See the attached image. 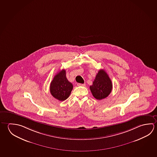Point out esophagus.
Listing matches in <instances>:
<instances>
[{"label": "esophagus", "instance_id": "34e87169", "mask_svg": "<svg viewBox=\"0 0 157 157\" xmlns=\"http://www.w3.org/2000/svg\"><path fill=\"white\" fill-rule=\"evenodd\" d=\"M78 86H85V84H81V83H78L77 84Z\"/></svg>", "mask_w": 157, "mask_h": 157}]
</instances>
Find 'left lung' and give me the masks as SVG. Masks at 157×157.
<instances>
[{
  "label": "left lung",
  "mask_w": 157,
  "mask_h": 157,
  "mask_svg": "<svg viewBox=\"0 0 157 157\" xmlns=\"http://www.w3.org/2000/svg\"><path fill=\"white\" fill-rule=\"evenodd\" d=\"M113 89L112 82L103 69L99 71L96 77L90 86L91 92L94 97L97 100H102L109 96Z\"/></svg>",
  "instance_id": "1"
}]
</instances>
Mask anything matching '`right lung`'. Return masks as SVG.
Listing matches in <instances>:
<instances>
[{
  "label": "right lung",
  "instance_id": "right-lung-1",
  "mask_svg": "<svg viewBox=\"0 0 157 157\" xmlns=\"http://www.w3.org/2000/svg\"><path fill=\"white\" fill-rule=\"evenodd\" d=\"M73 84L67 79L65 69L57 73L50 84V93L55 98L64 101L69 97L73 89Z\"/></svg>",
  "mask_w": 157,
  "mask_h": 157
}]
</instances>
